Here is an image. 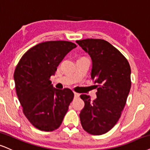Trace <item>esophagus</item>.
<instances>
[{
    "label": "esophagus",
    "mask_w": 150,
    "mask_h": 150,
    "mask_svg": "<svg viewBox=\"0 0 150 150\" xmlns=\"http://www.w3.org/2000/svg\"><path fill=\"white\" fill-rule=\"evenodd\" d=\"M74 94H75V98H78V97L80 96V94H79L78 93L74 92Z\"/></svg>",
    "instance_id": "obj_1"
}]
</instances>
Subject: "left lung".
<instances>
[{
    "label": "left lung",
    "mask_w": 150,
    "mask_h": 150,
    "mask_svg": "<svg viewBox=\"0 0 150 150\" xmlns=\"http://www.w3.org/2000/svg\"><path fill=\"white\" fill-rule=\"evenodd\" d=\"M76 42L92 61L91 80L96 84L97 98L82 94L84 107L80 118L82 127L91 135L109 131L120 118L131 89V67L125 57L108 41L85 39Z\"/></svg>",
    "instance_id": "8db88e82"
}]
</instances>
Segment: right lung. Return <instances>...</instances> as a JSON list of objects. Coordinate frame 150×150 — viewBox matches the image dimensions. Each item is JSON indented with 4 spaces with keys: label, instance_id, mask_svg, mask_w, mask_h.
Listing matches in <instances>:
<instances>
[{
    "label": "right lung",
    "instance_id": "obj_1",
    "mask_svg": "<svg viewBox=\"0 0 150 150\" xmlns=\"http://www.w3.org/2000/svg\"><path fill=\"white\" fill-rule=\"evenodd\" d=\"M77 47L68 41L36 45L22 56L14 73L15 88L23 112L36 129H57L74 98L70 89L53 88L50 77L70 51Z\"/></svg>",
    "mask_w": 150,
    "mask_h": 150
}]
</instances>
